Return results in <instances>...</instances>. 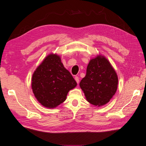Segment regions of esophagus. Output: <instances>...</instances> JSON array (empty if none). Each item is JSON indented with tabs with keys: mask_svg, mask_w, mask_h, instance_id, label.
Returning a JSON list of instances; mask_svg holds the SVG:
<instances>
[{
	"mask_svg": "<svg viewBox=\"0 0 146 146\" xmlns=\"http://www.w3.org/2000/svg\"><path fill=\"white\" fill-rule=\"evenodd\" d=\"M75 80H76V82L77 83H79V78H78V77H77V76L75 77Z\"/></svg>",
	"mask_w": 146,
	"mask_h": 146,
	"instance_id": "esophagus-1",
	"label": "esophagus"
}]
</instances>
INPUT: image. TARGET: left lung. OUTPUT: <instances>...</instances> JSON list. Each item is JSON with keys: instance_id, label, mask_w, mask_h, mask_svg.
<instances>
[{"instance_id": "obj_1", "label": "left lung", "mask_w": 146, "mask_h": 146, "mask_svg": "<svg viewBox=\"0 0 146 146\" xmlns=\"http://www.w3.org/2000/svg\"><path fill=\"white\" fill-rule=\"evenodd\" d=\"M117 84V76L112 66L105 57L99 55L90 60L80 86L87 101L100 107L115 94Z\"/></svg>"}]
</instances>
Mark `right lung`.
<instances>
[{"label":"right lung","mask_w":146,"mask_h":146,"mask_svg":"<svg viewBox=\"0 0 146 146\" xmlns=\"http://www.w3.org/2000/svg\"><path fill=\"white\" fill-rule=\"evenodd\" d=\"M77 82L56 54L46 56L35 70L32 78L33 92L44 107L54 108L66 100Z\"/></svg>","instance_id":"1"}]
</instances>
